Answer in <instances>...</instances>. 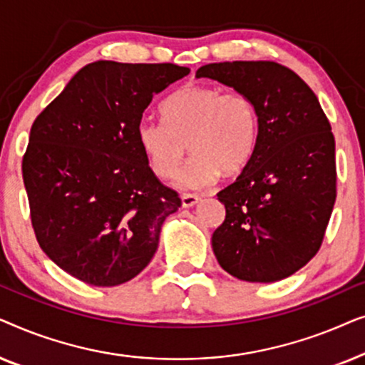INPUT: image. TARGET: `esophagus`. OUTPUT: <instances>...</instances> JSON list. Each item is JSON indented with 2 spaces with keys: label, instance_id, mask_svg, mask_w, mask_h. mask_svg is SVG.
I'll use <instances>...</instances> for the list:
<instances>
[{
  "label": "esophagus",
  "instance_id": "obj_1",
  "mask_svg": "<svg viewBox=\"0 0 365 365\" xmlns=\"http://www.w3.org/2000/svg\"><path fill=\"white\" fill-rule=\"evenodd\" d=\"M181 201H182V207H192L201 201V197L196 196V194H182Z\"/></svg>",
  "mask_w": 365,
  "mask_h": 365
}]
</instances>
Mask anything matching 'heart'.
<instances>
[{
	"mask_svg": "<svg viewBox=\"0 0 365 365\" xmlns=\"http://www.w3.org/2000/svg\"><path fill=\"white\" fill-rule=\"evenodd\" d=\"M164 123L143 119L136 128L139 148L159 178H171L186 149L191 158L176 174L181 189L211 186L221 171H242L259 138L256 104L241 91L207 84H186L161 108Z\"/></svg>",
	"mask_w": 365,
	"mask_h": 365,
	"instance_id": "obj_1",
	"label": "heart"
}]
</instances>
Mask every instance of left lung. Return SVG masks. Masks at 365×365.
Instances as JSON below:
<instances>
[{
	"instance_id": "left-lung-1",
	"label": "left lung",
	"mask_w": 365,
	"mask_h": 365,
	"mask_svg": "<svg viewBox=\"0 0 365 365\" xmlns=\"http://www.w3.org/2000/svg\"><path fill=\"white\" fill-rule=\"evenodd\" d=\"M247 94L259 138L236 181L217 192L226 219L212 234L217 262L247 282H276L321 247L336 202V141L311 88L274 61L211 63L196 71Z\"/></svg>"
}]
</instances>
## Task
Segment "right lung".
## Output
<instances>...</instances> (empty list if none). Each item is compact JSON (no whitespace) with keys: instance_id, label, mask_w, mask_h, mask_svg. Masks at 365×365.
Here are the masks:
<instances>
[{"instance_id":"1","label":"right lung","mask_w":365,"mask_h":365,"mask_svg":"<svg viewBox=\"0 0 365 365\" xmlns=\"http://www.w3.org/2000/svg\"><path fill=\"white\" fill-rule=\"evenodd\" d=\"M187 74L171 63L86 64L34 119L23 158L33 229L79 281L111 287L136 277L181 206L149 168L136 128L154 94Z\"/></svg>"}]
</instances>
